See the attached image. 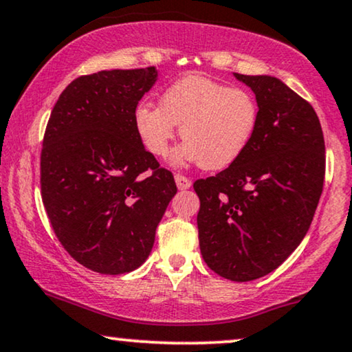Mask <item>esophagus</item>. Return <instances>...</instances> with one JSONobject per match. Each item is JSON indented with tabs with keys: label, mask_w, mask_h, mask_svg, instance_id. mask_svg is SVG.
I'll return each instance as SVG.
<instances>
[{
	"label": "esophagus",
	"mask_w": 352,
	"mask_h": 352,
	"mask_svg": "<svg viewBox=\"0 0 352 352\" xmlns=\"http://www.w3.org/2000/svg\"><path fill=\"white\" fill-rule=\"evenodd\" d=\"M175 181H176V186H177V189H181V190H184V189H189L190 184H192V182H190L189 177L182 176V175H179V173H177V175H175Z\"/></svg>",
	"instance_id": "esophagus-1"
}]
</instances>
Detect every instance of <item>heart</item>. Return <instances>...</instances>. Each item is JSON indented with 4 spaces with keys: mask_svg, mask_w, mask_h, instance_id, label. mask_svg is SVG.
<instances>
[{
    "mask_svg": "<svg viewBox=\"0 0 352 352\" xmlns=\"http://www.w3.org/2000/svg\"><path fill=\"white\" fill-rule=\"evenodd\" d=\"M257 124L258 104L248 89L197 74L173 82L160 107L140 103L134 111L137 135L150 153L165 157L181 126L186 142L175 162L200 163L207 170L232 165L252 142Z\"/></svg>",
    "mask_w": 352,
    "mask_h": 352,
    "instance_id": "b5f03b06",
    "label": "heart"
}]
</instances>
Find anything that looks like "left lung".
<instances>
[{"instance_id":"8db88e82","label":"left lung","mask_w":352,"mask_h":352,"mask_svg":"<svg viewBox=\"0 0 352 352\" xmlns=\"http://www.w3.org/2000/svg\"><path fill=\"white\" fill-rule=\"evenodd\" d=\"M252 89L258 124L232 165L194 182L205 263L231 281L281 265L304 239L325 179V140L316 109L280 79L234 74Z\"/></svg>"}]
</instances>
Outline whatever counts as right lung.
I'll use <instances>...</instances> for the list:
<instances>
[{"instance_id":"add662e5","label":"right lung","mask_w":352,"mask_h":352,"mask_svg":"<svg viewBox=\"0 0 352 352\" xmlns=\"http://www.w3.org/2000/svg\"><path fill=\"white\" fill-rule=\"evenodd\" d=\"M153 66L80 76L59 95L40 157L42 200L76 262L102 275L135 270L177 192L171 171L144 148L134 111Z\"/></svg>"}]
</instances>
